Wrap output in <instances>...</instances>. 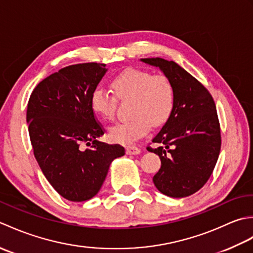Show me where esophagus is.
<instances>
[{"mask_svg":"<svg viewBox=\"0 0 253 253\" xmlns=\"http://www.w3.org/2000/svg\"><path fill=\"white\" fill-rule=\"evenodd\" d=\"M141 152V150L136 146H128L126 148V153L127 154H139Z\"/></svg>","mask_w":253,"mask_h":253,"instance_id":"obj_1","label":"esophagus"}]
</instances>
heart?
<instances>
[{
    "label": "heart",
    "instance_id": "heart-1",
    "mask_svg": "<svg viewBox=\"0 0 253 253\" xmlns=\"http://www.w3.org/2000/svg\"><path fill=\"white\" fill-rule=\"evenodd\" d=\"M113 92L120 100H130L129 121L116 124L110 129L114 142L130 144L146 136L150 126H162L175 109V88L164 75L129 68L118 74L111 82ZM117 100L102 88L90 94V107L102 120L111 121L115 115Z\"/></svg>",
    "mask_w": 253,
    "mask_h": 253
}]
</instances>
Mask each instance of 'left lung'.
<instances>
[{"label": "left lung", "instance_id": "1", "mask_svg": "<svg viewBox=\"0 0 253 253\" xmlns=\"http://www.w3.org/2000/svg\"><path fill=\"white\" fill-rule=\"evenodd\" d=\"M159 67L175 88V109L148 147L161 159L153 182L165 196H191L209 180L221 150V127L216 106L208 89L173 61L141 58Z\"/></svg>", "mask_w": 253, "mask_h": 253}]
</instances>
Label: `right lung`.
Masks as SVG:
<instances>
[{"label":"right lung","instance_id":"1","mask_svg":"<svg viewBox=\"0 0 253 253\" xmlns=\"http://www.w3.org/2000/svg\"><path fill=\"white\" fill-rule=\"evenodd\" d=\"M106 71L101 63L64 67L38 84L27 106L37 162L52 187L73 202L94 197L112 161L125 154L120 144L98 140L104 128L90 107V94Z\"/></svg>","mask_w":253,"mask_h":253}]
</instances>
